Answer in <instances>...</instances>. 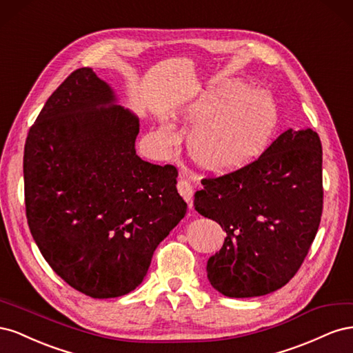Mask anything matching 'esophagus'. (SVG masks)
<instances>
[{"instance_id": "esophagus-1", "label": "esophagus", "mask_w": 353, "mask_h": 353, "mask_svg": "<svg viewBox=\"0 0 353 353\" xmlns=\"http://www.w3.org/2000/svg\"><path fill=\"white\" fill-rule=\"evenodd\" d=\"M176 188H178V193L183 196V199L191 206V201H193V194H194L193 185H191L185 179H179Z\"/></svg>"}]
</instances>
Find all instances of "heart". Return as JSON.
<instances>
[{
  "instance_id": "obj_1",
  "label": "heart",
  "mask_w": 353,
  "mask_h": 353,
  "mask_svg": "<svg viewBox=\"0 0 353 353\" xmlns=\"http://www.w3.org/2000/svg\"><path fill=\"white\" fill-rule=\"evenodd\" d=\"M196 125L188 137V152L194 162L208 170L225 172L258 156L279 125V108L265 90H249L237 79L222 82L188 112ZM163 152L174 150L176 137L168 126L157 131Z\"/></svg>"
}]
</instances>
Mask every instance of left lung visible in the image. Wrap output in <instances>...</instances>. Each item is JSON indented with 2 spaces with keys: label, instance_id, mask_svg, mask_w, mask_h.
Returning <instances> with one entry per match:
<instances>
[{
  "label": "left lung",
  "instance_id": "obj_1",
  "mask_svg": "<svg viewBox=\"0 0 353 353\" xmlns=\"http://www.w3.org/2000/svg\"><path fill=\"white\" fill-rule=\"evenodd\" d=\"M194 208L227 232L208 279L228 297L279 290L301 268L323 215V147L311 128L284 131L249 165L201 179Z\"/></svg>",
  "mask_w": 353,
  "mask_h": 353
}]
</instances>
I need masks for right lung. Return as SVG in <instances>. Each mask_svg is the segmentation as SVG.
Instances as JSON below:
<instances>
[{"mask_svg": "<svg viewBox=\"0 0 353 353\" xmlns=\"http://www.w3.org/2000/svg\"><path fill=\"white\" fill-rule=\"evenodd\" d=\"M140 121L90 68L72 72L30 126L23 178L29 230L60 279L94 299L141 284L185 216L172 165L135 152Z\"/></svg>", "mask_w": 353, "mask_h": 353, "instance_id": "1", "label": "right lung"}]
</instances>
